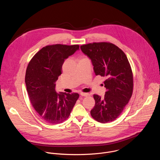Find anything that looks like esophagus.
<instances>
[{"instance_id":"34e87169","label":"esophagus","mask_w":160,"mask_h":160,"mask_svg":"<svg viewBox=\"0 0 160 160\" xmlns=\"http://www.w3.org/2000/svg\"><path fill=\"white\" fill-rule=\"evenodd\" d=\"M82 96H84V97H87V96H88L89 94H87V93H84V92H80V94Z\"/></svg>"}]
</instances>
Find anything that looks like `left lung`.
I'll use <instances>...</instances> for the list:
<instances>
[{
    "mask_svg": "<svg viewBox=\"0 0 160 160\" xmlns=\"http://www.w3.org/2000/svg\"><path fill=\"white\" fill-rule=\"evenodd\" d=\"M82 51L92 61L96 75L105 77L106 92L96 101L90 115L105 123L115 120L122 112L133 93V79L130 62L124 52L115 44L101 42L83 44Z\"/></svg>",
    "mask_w": 160,
    "mask_h": 160,
    "instance_id": "obj_1",
    "label": "left lung"
}]
</instances>
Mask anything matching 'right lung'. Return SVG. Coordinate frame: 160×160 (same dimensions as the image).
Listing matches in <instances>:
<instances>
[{
    "label": "right lung",
    "instance_id": "right-lung-1",
    "mask_svg": "<svg viewBox=\"0 0 160 160\" xmlns=\"http://www.w3.org/2000/svg\"><path fill=\"white\" fill-rule=\"evenodd\" d=\"M78 49L79 45H46L28 63L25 75L28 97L39 117L48 123L65 121L79 98L78 93L58 94L55 90V82L62 73L64 59Z\"/></svg>",
    "mask_w": 160,
    "mask_h": 160
}]
</instances>
